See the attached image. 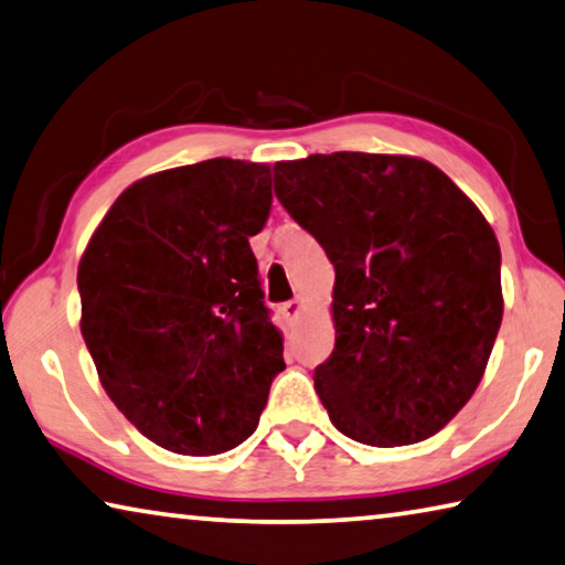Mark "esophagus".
Listing matches in <instances>:
<instances>
[{"label": "esophagus", "mask_w": 565, "mask_h": 565, "mask_svg": "<svg viewBox=\"0 0 565 565\" xmlns=\"http://www.w3.org/2000/svg\"><path fill=\"white\" fill-rule=\"evenodd\" d=\"M301 307H303V299H299V297H294L291 301L281 303V315H284V319H289V321L297 319V317H299V311H301Z\"/></svg>", "instance_id": "1"}]
</instances>
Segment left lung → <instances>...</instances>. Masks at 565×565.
I'll return each instance as SVG.
<instances>
[{
  "mask_svg": "<svg viewBox=\"0 0 565 565\" xmlns=\"http://www.w3.org/2000/svg\"><path fill=\"white\" fill-rule=\"evenodd\" d=\"M276 199L334 264V352L315 387L356 443H423L468 405L500 321V246L480 209L415 156L274 166Z\"/></svg>",
  "mask_w": 565,
  "mask_h": 565,
  "instance_id": "1",
  "label": "left lung"
}]
</instances>
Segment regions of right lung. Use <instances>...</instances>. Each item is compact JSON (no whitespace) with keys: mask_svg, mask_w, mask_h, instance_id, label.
<instances>
[{"mask_svg":"<svg viewBox=\"0 0 565 565\" xmlns=\"http://www.w3.org/2000/svg\"><path fill=\"white\" fill-rule=\"evenodd\" d=\"M268 213L266 163L160 170L125 188L79 258V329L97 377L163 450H234L286 366L248 246Z\"/></svg>","mask_w":565,"mask_h":565,"instance_id":"add662e5","label":"right lung"}]
</instances>
